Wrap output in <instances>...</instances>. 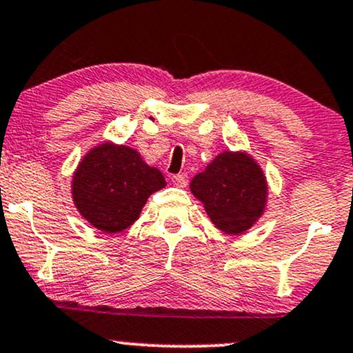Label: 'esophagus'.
<instances>
[{"mask_svg":"<svg viewBox=\"0 0 353 353\" xmlns=\"http://www.w3.org/2000/svg\"><path fill=\"white\" fill-rule=\"evenodd\" d=\"M172 183L176 185H179V188H185L189 183V176L185 172L176 174V176H172Z\"/></svg>","mask_w":353,"mask_h":353,"instance_id":"34e87169","label":"esophagus"}]
</instances>
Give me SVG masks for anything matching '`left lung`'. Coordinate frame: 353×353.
Masks as SVG:
<instances>
[{
  "mask_svg": "<svg viewBox=\"0 0 353 353\" xmlns=\"http://www.w3.org/2000/svg\"><path fill=\"white\" fill-rule=\"evenodd\" d=\"M191 191L208 216L228 234L245 233L266 204L268 188L261 169L243 152L219 154L191 181Z\"/></svg>",
  "mask_w": 353,
  "mask_h": 353,
  "instance_id": "obj_1",
  "label": "left lung"
}]
</instances>
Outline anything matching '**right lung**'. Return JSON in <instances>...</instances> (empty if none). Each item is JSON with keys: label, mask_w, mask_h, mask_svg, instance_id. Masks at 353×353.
Listing matches in <instances>:
<instances>
[{"label": "right lung", "mask_w": 353, "mask_h": 353, "mask_svg": "<svg viewBox=\"0 0 353 353\" xmlns=\"http://www.w3.org/2000/svg\"><path fill=\"white\" fill-rule=\"evenodd\" d=\"M165 185L162 172L142 161L137 150L110 142L92 149L73 176L75 206L103 233L127 230L152 192Z\"/></svg>", "instance_id": "add662e5"}]
</instances>
